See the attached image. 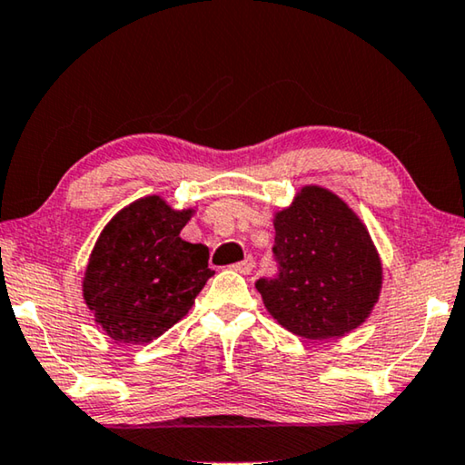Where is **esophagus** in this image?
Returning a JSON list of instances; mask_svg holds the SVG:
<instances>
[{
    "label": "esophagus",
    "instance_id": "34e87169",
    "mask_svg": "<svg viewBox=\"0 0 465 465\" xmlns=\"http://www.w3.org/2000/svg\"><path fill=\"white\" fill-rule=\"evenodd\" d=\"M232 268L237 270V272H241V274H252V270L255 268V262H253V257L249 255V257H245V260H242V262L234 263Z\"/></svg>",
    "mask_w": 465,
    "mask_h": 465
}]
</instances>
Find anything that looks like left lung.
I'll list each match as a JSON object with an SVG mask.
<instances>
[{
    "label": "left lung",
    "instance_id": "1",
    "mask_svg": "<svg viewBox=\"0 0 465 465\" xmlns=\"http://www.w3.org/2000/svg\"><path fill=\"white\" fill-rule=\"evenodd\" d=\"M276 274L255 281L266 310L305 339L342 337L370 316L382 268L360 218L334 193L305 187L274 220Z\"/></svg>",
    "mask_w": 465,
    "mask_h": 465
}]
</instances>
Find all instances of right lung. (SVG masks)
Wrapping results in <instances>:
<instances>
[{"mask_svg":"<svg viewBox=\"0 0 465 465\" xmlns=\"http://www.w3.org/2000/svg\"><path fill=\"white\" fill-rule=\"evenodd\" d=\"M191 210L143 197L118 212L89 257L83 295L114 341L143 345L174 326L208 278V247L181 239Z\"/></svg>","mask_w":465,"mask_h":465,"instance_id":"obj_1","label":"right lung"}]
</instances>
